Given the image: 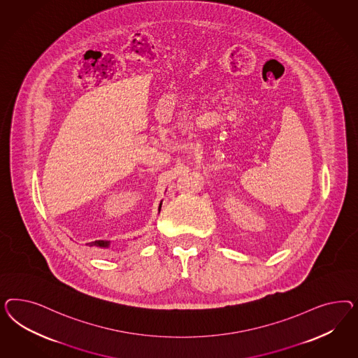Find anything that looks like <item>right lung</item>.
<instances>
[{
    "mask_svg": "<svg viewBox=\"0 0 358 358\" xmlns=\"http://www.w3.org/2000/svg\"><path fill=\"white\" fill-rule=\"evenodd\" d=\"M160 208H162V205H160ZM89 245H90V247H101V248H105V247L110 245V243H108V241H103V240H98V241L90 243Z\"/></svg>",
    "mask_w": 358,
    "mask_h": 358,
    "instance_id": "obj_1",
    "label": "right lung"
}]
</instances>
